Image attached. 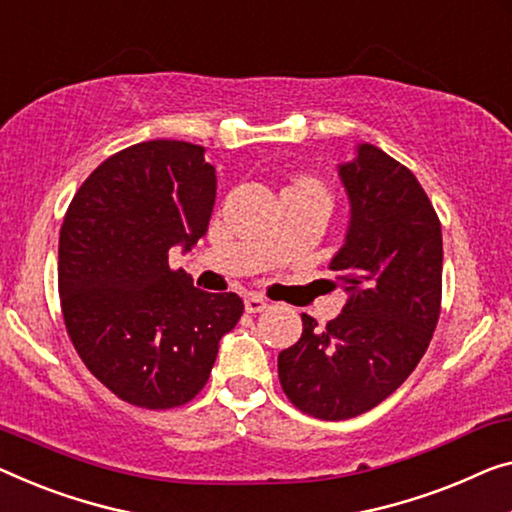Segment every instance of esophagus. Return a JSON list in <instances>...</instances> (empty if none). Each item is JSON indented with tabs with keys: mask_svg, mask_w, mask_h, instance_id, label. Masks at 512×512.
Wrapping results in <instances>:
<instances>
[{
	"mask_svg": "<svg viewBox=\"0 0 512 512\" xmlns=\"http://www.w3.org/2000/svg\"><path fill=\"white\" fill-rule=\"evenodd\" d=\"M243 305H246V312H262L269 308V303H266L259 294H248L246 299H243Z\"/></svg>",
	"mask_w": 512,
	"mask_h": 512,
	"instance_id": "1",
	"label": "esophagus"
}]
</instances>
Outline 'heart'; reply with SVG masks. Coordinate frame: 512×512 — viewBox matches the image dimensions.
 Returning a JSON list of instances; mask_svg holds the SVG:
<instances>
[{"mask_svg":"<svg viewBox=\"0 0 512 512\" xmlns=\"http://www.w3.org/2000/svg\"><path fill=\"white\" fill-rule=\"evenodd\" d=\"M301 183H310V186H317V183H312V181H301Z\"/></svg>","mask_w":512,"mask_h":512,"instance_id":"b5f03b06","label":"heart"}]
</instances>
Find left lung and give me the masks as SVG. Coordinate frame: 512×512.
Masks as SVG:
<instances>
[{
  "label": "left lung",
  "mask_w": 512,
  "mask_h": 512,
  "mask_svg": "<svg viewBox=\"0 0 512 512\" xmlns=\"http://www.w3.org/2000/svg\"><path fill=\"white\" fill-rule=\"evenodd\" d=\"M338 177L349 227L329 269L347 301L326 329L303 315L299 342L278 356L282 391L322 421L365 414L398 391L441 308V225L418 179L368 142Z\"/></svg>",
  "instance_id": "1"
}]
</instances>
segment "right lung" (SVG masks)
Segmentation results:
<instances>
[{"label":"right lung","instance_id":"1","mask_svg":"<svg viewBox=\"0 0 512 512\" xmlns=\"http://www.w3.org/2000/svg\"><path fill=\"white\" fill-rule=\"evenodd\" d=\"M213 202L204 147L151 140L103 160L66 211L57 266L66 331L91 375L137 407L193 400L243 315L234 292H204L170 269L172 248L188 253L207 234Z\"/></svg>","mask_w":512,"mask_h":512}]
</instances>
